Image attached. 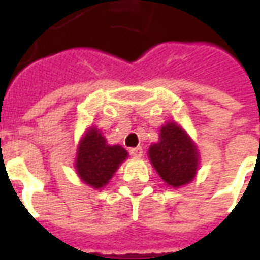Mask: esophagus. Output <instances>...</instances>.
Listing matches in <instances>:
<instances>
[{
	"label": "esophagus",
	"instance_id": "obj_1",
	"mask_svg": "<svg viewBox=\"0 0 260 260\" xmlns=\"http://www.w3.org/2000/svg\"><path fill=\"white\" fill-rule=\"evenodd\" d=\"M131 156H134V157H142V154H143V149L141 146L138 147H132L129 150Z\"/></svg>",
	"mask_w": 260,
	"mask_h": 260
}]
</instances>
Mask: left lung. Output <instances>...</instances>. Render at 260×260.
<instances>
[{
	"label": "left lung",
	"instance_id": "8db88e82",
	"mask_svg": "<svg viewBox=\"0 0 260 260\" xmlns=\"http://www.w3.org/2000/svg\"><path fill=\"white\" fill-rule=\"evenodd\" d=\"M149 157L158 175L169 185H185L198 170V150L193 142L174 122L160 129V142L149 149Z\"/></svg>",
	"mask_w": 260,
	"mask_h": 260
}]
</instances>
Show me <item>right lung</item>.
<instances>
[{"instance_id": "1", "label": "right lung", "mask_w": 260, "mask_h": 260, "mask_svg": "<svg viewBox=\"0 0 260 260\" xmlns=\"http://www.w3.org/2000/svg\"><path fill=\"white\" fill-rule=\"evenodd\" d=\"M126 156L128 153L124 147L119 145L108 146L104 136L96 128H90L80 142L75 167L86 184L93 188H102Z\"/></svg>"}]
</instances>
